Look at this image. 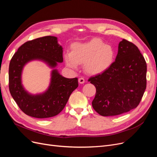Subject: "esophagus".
<instances>
[{
    "mask_svg": "<svg viewBox=\"0 0 157 157\" xmlns=\"http://www.w3.org/2000/svg\"><path fill=\"white\" fill-rule=\"evenodd\" d=\"M78 82H79V83L83 84V83H84V82H85V79H84L83 78H79V79H78Z\"/></svg>",
    "mask_w": 157,
    "mask_h": 157,
    "instance_id": "esophagus-1",
    "label": "esophagus"
}]
</instances>
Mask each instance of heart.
I'll return each mask as SVG.
<instances>
[{"mask_svg":"<svg viewBox=\"0 0 157 157\" xmlns=\"http://www.w3.org/2000/svg\"><path fill=\"white\" fill-rule=\"evenodd\" d=\"M65 63L68 67L77 69L78 64H83L89 74L103 73L112 65L114 58L113 48L98 39H92L85 43H74L71 53L65 52Z\"/></svg>","mask_w":157,"mask_h":157,"instance_id":"1","label":"heart"}]
</instances>
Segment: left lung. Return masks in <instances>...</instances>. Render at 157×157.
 <instances>
[{"mask_svg":"<svg viewBox=\"0 0 157 157\" xmlns=\"http://www.w3.org/2000/svg\"><path fill=\"white\" fill-rule=\"evenodd\" d=\"M146 73L147 64L138 47L123 39L110 67L89 79L96 87L94 109L102 116H114L136 108L146 89Z\"/></svg>","mask_w":157,"mask_h":157,"instance_id":"obj_1","label":"left lung"}]
</instances>
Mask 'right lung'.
<instances>
[{"instance_id":"1","label":"right lung","mask_w":157,"mask_h":157,"mask_svg":"<svg viewBox=\"0 0 157 157\" xmlns=\"http://www.w3.org/2000/svg\"><path fill=\"white\" fill-rule=\"evenodd\" d=\"M42 60L53 68L48 89L43 94L32 95L24 89L21 75L25 64ZM63 48L57 38L47 36L28 41L21 45L9 65V90L19 108L35 118H49L58 115L65 107L70 94L78 87L77 78H66L55 68L63 63Z\"/></svg>"}]
</instances>
